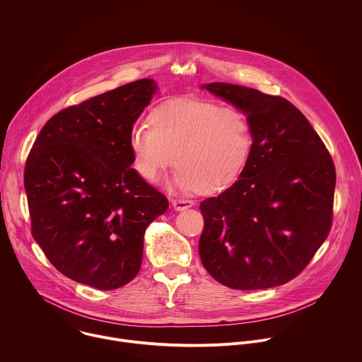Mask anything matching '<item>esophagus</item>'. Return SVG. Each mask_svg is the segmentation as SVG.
<instances>
[{"label":"esophagus","instance_id":"obj_1","mask_svg":"<svg viewBox=\"0 0 362 362\" xmlns=\"http://www.w3.org/2000/svg\"><path fill=\"white\" fill-rule=\"evenodd\" d=\"M172 206H173L175 211H185V209L192 208L193 202L187 200V199H173L172 200Z\"/></svg>","mask_w":362,"mask_h":362}]
</instances>
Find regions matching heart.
<instances>
[{"mask_svg": "<svg viewBox=\"0 0 362 362\" xmlns=\"http://www.w3.org/2000/svg\"><path fill=\"white\" fill-rule=\"evenodd\" d=\"M148 122L134 124L129 136L133 169L146 182L159 180L175 156L173 187L215 193L233 185L249 162L250 129L235 110L175 100L154 109Z\"/></svg>", "mask_w": 362, "mask_h": 362, "instance_id": "obj_1", "label": "heart"}]
</instances>
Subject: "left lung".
<instances>
[{
  "instance_id": "left-lung-1",
  "label": "left lung",
  "mask_w": 362,
  "mask_h": 362,
  "mask_svg": "<svg viewBox=\"0 0 362 362\" xmlns=\"http://www.w3.org/2000/svg\"><path fill=\"white\" fill-rule=\"evenodd\" d=\"M246 116L249 162L200 203L204 269L233 289L284 285L302 272L332 223L335 168L321 137L288 100L229 84L202 86Z\"/></svg>"
}]
</instances>
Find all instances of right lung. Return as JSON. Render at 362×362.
Returning a JSON list of instances; mask_svg holds the SVG:
<instances>
[{"label": "right lung", "mask_w": 362, "mask_h": 362, "mask_svg": "<svg viewBox=\"0 0 362 362\" xmlns=\"http://www.w3.org/2000/svg\"><path fill=\"white\" fill-rule=\"evenodd\" d=\"M158 84L141 78L67 107L41 129L24 187L31 233L53 267L101 291L140 271L147 226L169 202L133 168L129 136Z\"/></svg>", "instance_id": "add662e5"}]
</instances>
